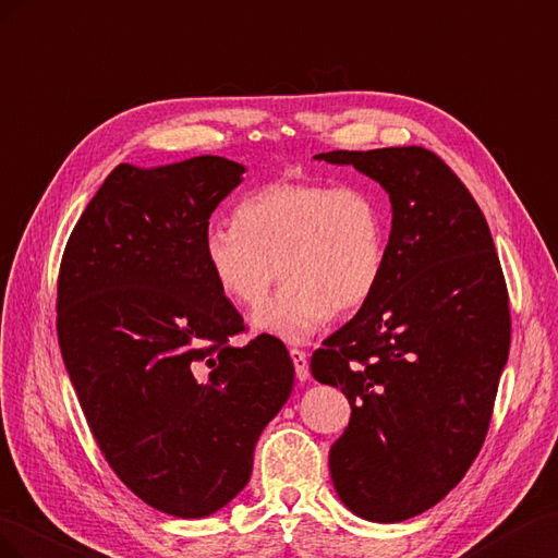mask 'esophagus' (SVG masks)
Returning <instances> with one entry per match:
<instances>
[{"label": "esophagus", "instance_id": "obj_1", "mask_svg": "<svg viewBox=\"0 0 558 558\" xmlns=\"http://www.w3.org/2000/svg\"><path fill=\"white\" fill-rule=\"evenodd\" d=\"M290 357H292V362H294L296 378H299V380H306L308 374H311V369H308V355L304 353V350L290 348Z\"/></svg>", "mask_w": 558, "mask_h": 558}]
</instances>
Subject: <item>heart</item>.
Listing matches in <instances>:
<instances>
[{
  "instance_id": "1",
  "label": "heart",
  "mask_w": 558,
  "mask_h": 558,
  "mask_svg": "<svg viewBox=\"0 0 558 558\" xmlns=\"http://www.w3.org/2000/svg\"><path fill=\"white\" fill-rule=\"evenodd\" d=\"M203 259L238 308L264 304L280 268L282 290L252 323L301 343L333 313L369 304L386 274L388 215L364 186L276 180L235 205L233 225L203 231Z\"/></svg>"
}]
</instances>
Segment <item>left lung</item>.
Segmentation results:
<instances>
[{
  "mask_svg": "<svg viewBox=\"0 0 558 558\" xmlns=\"http://www.w3.org/2000/svg\"><path fill=\"white\" fill-rule=\"evenodd\" d=\"M388 191L386 274L311 357L350 404L329 449L333 488L362 519L395 523L463 480L488 433L509 355V296L480 205L423 147L327 151Z\"/></svg>",
  "mask_w": 558,
  "mask_h": 558,
  "instance_id": "1",
  "label": "left lung"
}]
</instances>
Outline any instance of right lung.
Listing matches in <instances>:
<instances>
[{
	"instance_id": "add662e5",
	"label": "right lung",
	"mask_w": 558,
	"mask_h": 558,
	"mask_svg": "<svg viewBox=\"0 0 558 558\" xmlns=\"http://www.w3.org/2000/svg\"><path fill=\"white\" fill-rule=\"evenodd\" d=\"M243 172L221 156L117 166L58 274V343L95 441L140 500L182 519L245 488L294 384L280 339L231 343L243 317L203 259L208 219Z\"/></svg>"
}]
</instances>
